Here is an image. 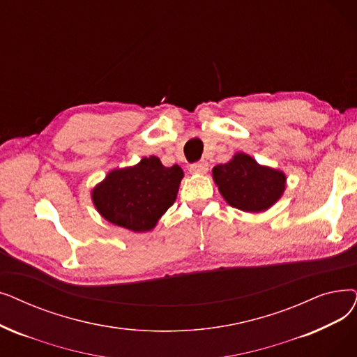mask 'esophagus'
<instances>
[{
    "instance_id": "obj_1",
    "label": "esophagus",
    "mask_w": 357,
    "mask_h": 357,
    "mask_svg": "<svg viewBox=\"0 0 357 357\" xmlns=\"http://www.w3.org/2000/svg\"><path fill=\"white\" fill-rule=\"evenodd\" d=\"M191 174L195 175H206L208 172V163L207 162H199V163H194L190 167Z\"/></svg>"
}]
</instances>
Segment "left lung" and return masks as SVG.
<instances>
[{
  "label": "left lung",
  "instance_id": "8db88e82",
  "mask_svg": "<svg viewBox=\"0 0 357 357\" xmlns=\"http://www.w3.org/2000/svg\"><path fill=\"white\" fill-rule=\"evenodd\" d=\"M213 181L226 203L246 213L273 207L286 190V174L259 165L250 154L235 153L227 163L213 167Z\"/></svg>",
  "mask_w": 357,
  "mask_h": 357
}]
</instances>
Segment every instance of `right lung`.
I'll list each match as a JSON object with an SVG mask.
<instances>
[{
  "mask_svg": "<svg viewBox=\"0 0 357 357\" xmlns=\"http://www.w3.org/2000/svg\"><path fill=\"white\" fill-rule=\"evenodd\" d=\"M182 178L181 166L166 167L156 156L143 158L134 166L112 169L91 190V201L105 220L142 234L156 227L175 203Z\"/></svg>",
  "mask_w": 357,
  "mask_h": 357,
  "instance_id": "right-lung-1",
  "label": "right lung"
}]
</instances>
